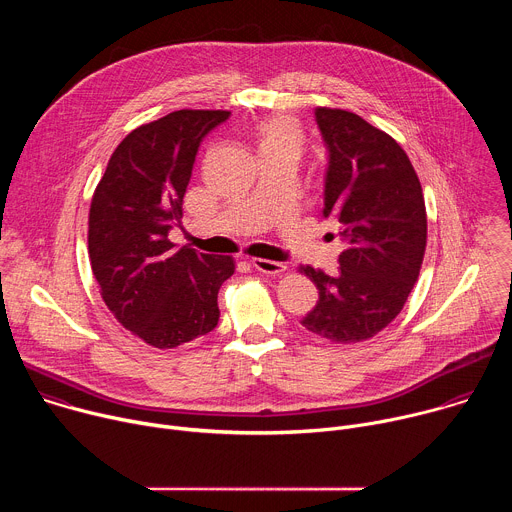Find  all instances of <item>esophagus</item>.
<instances>
[{
    "mask_svg": "<svg viewBox=\"0 0 512 512\" xmlns=\"http://www.w3.org/2000/svg\"><path fill=\"white\" fill-rule=\"evenodd\" d=\"M251 265H253L257 271L265 273V275H279V273H283V271L287 269V265H285V263L271 261V259H261V257L251 259Z\"/></svg>",
    "mask_w": 512,
    "mask_h": 512,
    "instance_id": "obj_1",
    "label": "esophagus"
}]
</instances>
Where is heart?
<instances>
[{
    "instance_id": "obj_1",
    "label": "heart",
    "mask_w": 512,
    "mask_h": 512,
    "mask_svg": "<svg viewBox=\"0 0 512 512\" xmlns=\"http://www.w3.org/2000/svg\"><path fill=\"white\" fill-rule=\"evenodd\" d=\"M259 135V150L263 148H279L300 154L304 135L300 125L285 115H275L263 121L257 129Z\"/></svg>"
}]
</instances>
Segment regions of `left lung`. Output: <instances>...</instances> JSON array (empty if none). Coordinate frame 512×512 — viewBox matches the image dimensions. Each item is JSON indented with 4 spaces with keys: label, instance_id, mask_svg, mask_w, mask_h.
<instances>
[{
    "label": "left lung",
    "instance_id": "8db88e82",
    "mask_svg": "<svg viewBox=\"0 0 512 512\" xmlns=\"http://www.w3.org/2000/svg\"><path fill=\"white\" fill-rule=\"evenodd\" d=\"M328 148L322 214L338 225L344 251L328 275L302 265L318 304L302 326L336 344L369 340L403 310L427 243L419 178L401 145L344 109L318 107Z\"/></svg>",
    "mask_w": 512,
    "mask_h": 512
}]
</instances>
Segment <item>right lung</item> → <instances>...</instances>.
<instances>
[{"instance_id": "add662e5", "label": "right lung", "mask_w": 512, "mask_h": 512, "mask_svg": "<svg viewBox=\"0 0 512 512\" xmlns=\"http://www.w3.org/2000/svg\"><path fill=\"white\" fill-rule=\"evenodd\" d=\"M229 111L180 109L139 125L115 148L89 212V257L113 316L154 348H176L218 324L233 257L168 239L204 135Z\"/></svg>"}]
</instances>
